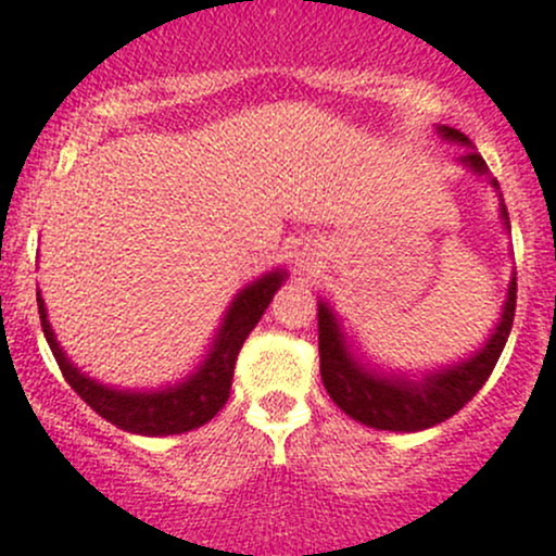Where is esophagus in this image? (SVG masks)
I'll use <instances>...</instances> for the list:
<instances>
[{"instance_id": "1", "label": "esophagus", "mask_w": 556, "mask_h": 556, "mask_svg": "<svg viewBox=\"0 0 556 556\" xmlns=\"http://www.w3.org/2000/svg\"><path fill=\"white\" fill-rule=\"evenodd\" d=\"M295 263H299V266L307 268V271H309V266H313V263H315V252H313V249H309V247L299 249V252H295Z\"/></svg>"}]
</instances>
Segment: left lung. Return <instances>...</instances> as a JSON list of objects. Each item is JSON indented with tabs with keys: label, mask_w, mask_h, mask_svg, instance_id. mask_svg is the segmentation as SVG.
I'll use <instances>...</instances> for the list:
<instances>
[{
	"label": "left lung",
	"mask_w": 556,
	"mask_h": 556,
	"mask_svg": "<svg viewBox=\"0 0 556 556\" xmlns=\"http://www.w3.org/2000/svg\"><path fill=\"white\" fill-rule=\"evenodd\" d=\"M439 134L447 142H460L469 148L460 155V164H466L477 175H489V164L471 148L466 134L455 131L450 126H439ZM489 180L494 189H500L496 178ZM500 211L502 222L510 230V216H507L505 202H502ZM513 315H516V277L507 285V302L502 307L500 324L491 331L489 342L480 351H475V356L458 362V365L442 367V370L425 372L422 378H408L397 376V372L389 376V372H378L372 367L362 365L349 342H345V334H342L334 313L324 302H318L320 378H324V387L331 401L351 419L367 425V428L403 430V433L433 428V425L458 414L480 392L482 383L489 381L507 337H510Z\"/></svg>",
	"instance_id": "8db88e82"
}]
</instances>
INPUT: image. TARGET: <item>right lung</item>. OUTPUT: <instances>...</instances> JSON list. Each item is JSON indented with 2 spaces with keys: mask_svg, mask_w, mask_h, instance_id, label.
Masks as SVG:
<instances>
[{
  "mask_svg": "<svg viewBox=\"0 0 556 556\" xmlns=\"http://www.w3.org/2000/svg\"><path fill=\"white\" fill-rule=\"evenodd\" d=\"M288 274L282 268L263 274L252 285L241 290L227 307L225 320L214 337V345L207 351L205 362L197 367L184 381L173 383L167 389H150V392H131V389H112L106 383H98L96 378L85 376L76 365H71L62 354L60 342L54 340L49 318H46L43 299L38 293L40 326H43L46 342L60 365L62 376L71 383L76 395L87 403L96 414H101L106 422L117 425L121 430L139 435H173L194 430L214 419L216 412L227 403L232 387V370H236L238 351L249 331L257 326L266 307L271 304L274 293L285 282Z\"/></svg>",
  "mask_w": 556,
  "mask_h": 556,
  "instance_id": "obj_1",
  "label": "right lung"
}]
</instances>
